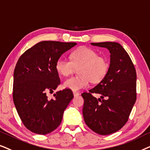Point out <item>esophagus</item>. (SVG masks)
Here are the masks:
<instances>
[{"label":"esophagus","mask_w":150,"mask_h":150,"mask_svg":"<svg viewBox=\"0 0 150 150\" xmlns=\"http://www.w3.org/2000/svg\"><path fill=\"white\" fill-rule=\"evenodd\" d=\"M79 95V93L78 92H76V91H73V95L74 97H77V96H78Z\"/></svg>","instance_id":"obj_1"}]
</instances>
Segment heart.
I'll return each mask as SVG.
<instances>
[{
	"label": "heart",
	"mask_w": 150,
	"mask_h": 150,
	"mask_svg": "<svg viewBox=\"0 0 150 150\" xmlns=\"http://www.w3.org/2000/svg\"><path fill=\"white\" fill-rule=\"evenodd\" d=\"M71 61L60 57L55 64L57 73L68 76L78 69V77L67 79L63 83L64 87L73 91L86 88L89 81L97 83L106 76L109 69V62L106 57L99 55L98 52L86 47L75 50L71 55Z\"/></svg>",
	"instance_id": "heart-1"
}]
</instances>
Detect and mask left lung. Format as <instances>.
<instances>
[{
	"label": "left lung",
	"instance_id": "1",
	"mask_svg": "<svg viewBox=\"0 0 150 150\" xmlns=\"http://www.w3.org/2000/svg\"><path fill=\"white\" fill-rule=\"evenodd\" d=\"M106 48L110 62L106 76L101 82L83 93V116L89 128L101 135L119 130L128 120L137 99V73L129 55L120 44L115 42L91 43ZM93 93L101 95L97 99Z\"/></svg>",
	"mask_w": 150,
	"mask_h": 150
}]
</instances>
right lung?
Returning <instances> with one entry per match:
<instances>
[{
	"mask_svg": "<svg viewBox=\"0 0 150 150\" xmlns=\"http://www.w3.org/2000/svg\"><path fill=\"white\" fill-rule=\"evenodd\" d=\"M76 45L42 41L20 57L13 72V99L22 122L32 132L47 134L60 125L73 92L68 88L57 91L53 99L47 94L60 84L57 60Z\"/></svg>",
	"mask_w": 150,
	"mask_h": 150,
	"instance_id": "add662e5",
	"label": "right lung"
}]
</instances>
